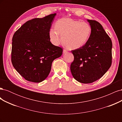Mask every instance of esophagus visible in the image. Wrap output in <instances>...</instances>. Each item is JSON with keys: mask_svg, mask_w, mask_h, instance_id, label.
Wrapping results in <instances>:
<instances>
[{"mask_svg": "<svg viewBox=\"0 0 122 122\" xmlns=\"http://www.w3.org/2000/svg\"><path fill=\"white\" fill-rule=\"evenodd\" d=\"M67 51L66 50V49H64L63 50V53H67Z\"/></svg>", "mask_w": 122, "mask_h": 122, "instance_id": "1", "label": "esophagus"}]
</instances>
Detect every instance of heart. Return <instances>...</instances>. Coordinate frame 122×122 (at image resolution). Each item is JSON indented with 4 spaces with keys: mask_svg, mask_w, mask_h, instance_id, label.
I'll return each mask as SVG.
<instances>
[{
    "mask_svg": "<svg viewBox=\"0 0 122 122\" xmlns=\"http://www.w3.org/2000/svg\"><path fill=\"white\" fill-rule=\"evenodd\" d=\"M55 28H51L49 31L51 43L57 46L62 40L64 45L71 50L78 49L84 46L91 33V26L87 23L67 18L57 20Z\"/></svg>",
    "mask_w": 122,
    "mask_h": 122,
    "instance_id": "1",
    "label": "heart"
}]
</instances>
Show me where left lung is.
<instances>
[{
    "instance_id": "1",
    "label": "left lung",
    "mask_w": 122,
    "mask_h": 122,
    "mask_svg": "<svg viewBox=\"0 0 122 122\" xmlns=\"http://www.w3.org/2000/svg\"><path fill=\"white\" fill-rule=\"evenodd\" d=\"M91 33L86 43L71 51L74 60L70 66L75 79L90 83L100 79L108 71L112 62V42L102 26L95 20H87Z\"/></svg>"
}]
</instances>
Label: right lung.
Here are the masks:
<instances>
[{
    "label": "right lung",
    "instance_id": "1",
    "mask_svg": "<svg viewBox=\"0 0 122 122\" xmlns=\"http://www.w3.org/2000/svg\"><path fill=\"white\" fill-rule=\"evenodd\" d=\"M56 15L29 20L13 36V66L29 81L41 82L45 80L49 74L53 61L62 55L61 48L53 45L49 37Z\"/></svg>",
    "mask_w": 122,
    "mask_h": 122
}]
</instances>
